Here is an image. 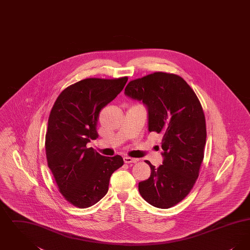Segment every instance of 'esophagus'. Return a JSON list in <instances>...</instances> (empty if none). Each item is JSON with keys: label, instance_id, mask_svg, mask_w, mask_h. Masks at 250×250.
Listing matches in <instances>:
<instances>
[{"label": "esophagus", "instance_id": "esophagus-1", "mask_svg": "<svg viewBox=\"0 0 250 250\" xmlns=\"http://www.w3.org/2000/svg\"><path fill=\"white\" fill-rule=\"evenodd\" d=\"M124 161H125V163H127V164H129V163H137L138 159L137 158H132V157H129V156H125L124 157Z\"/></svg>", "mask_w": 250, "mask_h": 250}]
</instances>
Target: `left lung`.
<instances>
[{"instance_id":"obj_1","label":"left lung","mask_w":250,"mask_h":250,"mask_svg":"<svg viewBox=\"0 0 250 250\" xmlns=\"http://www.w3.org/2000/svg\"><path fill=\"white\" fill-rule=\"evenodd\" d=\"M125 94L143 101L148 109V129L163 135V164L148 160L149 179L139 191L151 205L167 209L184 200L199 177L206 143V124L201 102L178 75L155 72L131 81Z\"/></svg>"}]
</instances>
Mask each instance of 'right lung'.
I'll use <instances>...</instances> for the list:
<instances>
[{"label": "right lung", "instance_id": "obj_1", "mask_svg": "<svg viewBox=\"0 0 250 250\" xmlns=\"http://www.w3.org/2000/svg\"><path fill=\"white\" fill-rule=\"evenodd\" d=\"M127 80L85 79L65 88L51 108L45 143L48 166L61 194L74 206L87 208L99 202L111 174L124 165L122 156H103L86 144L98 137L100 110Z\"/></svg>", "mask_w": 250, "mask_h": 250}]
</instances>
